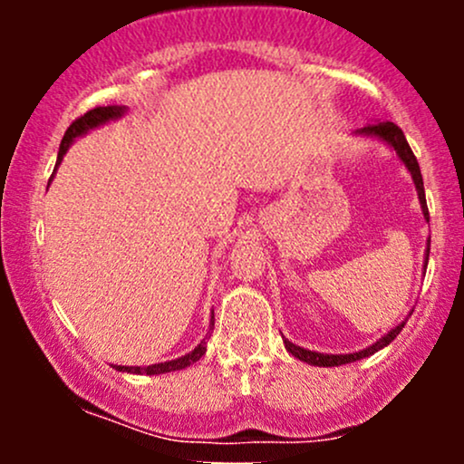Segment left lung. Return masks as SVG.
<instances>
[{"instance_id":"8db88e82","label":"left lung","mask_w":464,"mask_h":464,"mask_svg":"<svg viewBox=\"0 0 464 464\" xmlns=\"http://www.w3.org/2000/svg\"><path fill=\"white\" fill-rule=\"evenodd\" d=\"M360 132H364V135H375L380 137V140H384L386 143H391L392 148H395L399 157H401V161L406 163V168L410 169V174H412L414 179V185H417L419 189V200H420V207H423V216L425 220H430V211H428V202H425V189H423V177H420V169H419V163H417V157H414L412 148L408 146L406 141V135H403V130L399 129L397 124H392V121H377V124H369L364 126ZM428 257H430V246L425 250V266H428ZM401 323L399 327L392 329V332H388L384 338L377 340L375 344H371L369 349L364 351H358V353H351V355H327V353H316V351H307L303 347H296V344H292L290 340H284L285 349L290 351L295 358H299L301 362H307V364H314V366H338V364H349V362H355L360 358H369V355L375 353V351L384 349L388 343H392V340L397 338L399 332L403 329Z\"/></svg>"}]
</instances>
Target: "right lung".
I'll use <instances>...</instances> for the list:
<instances>
[{
	"mask_svg": "<svg viewBox=\"0 0 464 464\" xmlns=\"http://www.w3.org/2000/svg\"><path fill=\"white\" fill-rule=\"evenodd\" d=\"M121 113H124V109H121V106H95V109L87 111L84 115L76 117V120L72 121V126L67 129L65 137H63L56 163H61L63 154H65L69 143L76 140L78 135H82V132H87L89 129H95V126L104 124V121L113 120V117H120ZM211 329H214V321H211ZM205 351H207V344H205V340H202V343L194 351H191V353L183 355V358H179V360L161 362V364H150V366H115V369L117 371H126V372H143V375H161V372H172V371L188 369L189 364H194V362H198L202 355H205Z\"/></svg>",
	"mask_w": 464,
	"mask_h": 464,
	"instance_id": "obj_1",
	"label": "right lung"
}]
</instances>
